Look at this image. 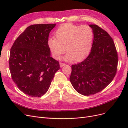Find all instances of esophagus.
Segmentation results:
<instances>
[{
	"instance_id": "34e87169",
	"label": "esophagus",
	"mask_w": 128,
	"mask_h": 128,
	"mask_svg": "<svg viewBox=\"0 0 128 128\" xmlns=\"http://www.w3.org/2000/svg\"><path fill=\"white\" fill-rule=\"evenodd\" d=\"M65 65H66V64H64V63L60 62V67H62L64 66H65Z\"/></svg>"
}]
</instances>
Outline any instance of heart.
I'll return each mask as SVG.
<instances>
[{
    "label": "heart",
    "mask_w": 128,
    "mask_h": 128,
    "mask_svg": "<svg viewBox=\"0 0 128 128\" xmlns=\"http://www.w3.org/2000/svg\"><path fill=\"white\" fill-rule=\"evenodd\" d=\"M54 36L56 38L48 39V46L56 59H59L65 49L67 53L64 59L69 61L82 60L91 51L94 32L88 25L65 24L56 30Z\"/></svg>",
    "instance_id": "heart-1"
}]
</instances>
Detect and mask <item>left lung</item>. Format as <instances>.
I'll use <instances>...</instances> for the list:
<instances>
[{"instance_id": "left-lung-1", "label": "left lung", "mask_w": 128, "mask_h": 128, "mask_svg": "<svg viewBox=\"0 0 128 128\" xmlns=\"http://www.w3.org/2000/svg\"><path fill=\"white\" fill-rule=\"evenodd\" d=\"M94 32L91 51L80 63L72 66L70 81L75 90L84 96L102 91L113 80L117 72L118 55L109 34L96 24L89 25Z\"/></svg>"}]
</instances>
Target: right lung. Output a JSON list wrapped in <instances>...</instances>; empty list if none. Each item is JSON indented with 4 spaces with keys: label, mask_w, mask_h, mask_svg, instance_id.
I'll list each match as a JSON object with an SVG mask.
<instances>
[{
    "label": "right lung",
    "mask_w": 128,
    "mask_h": 128,
    "mask_svg": "<svg viewBox=\"0 0 128 128\" xmlns=\"http://www.w3.org/2000/svg\"><path fill=\"white\" fill-rule=\"evenodd\" d=\"M56 25L29 26L10 48L12 78L22 92L32 97H40L47 92L55 73L60 69L59 61L51 56L48 46L49 34Z\"/></svg>",
    "instance_id": "add662e5"
}]
</instances>
